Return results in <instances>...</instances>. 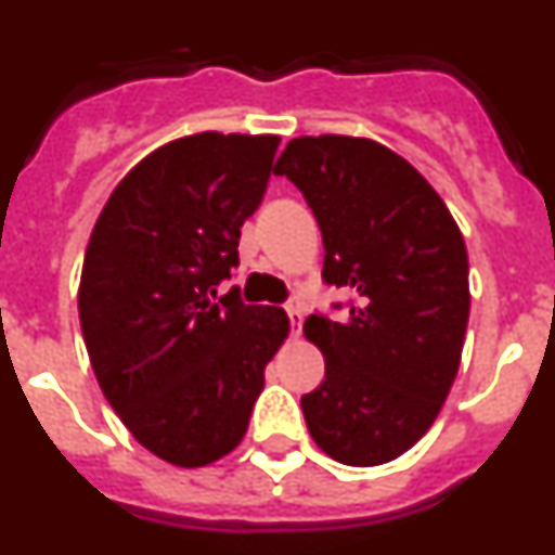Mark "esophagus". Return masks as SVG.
<instances>
[{"mask_svg":"<svg viewBox=\"0 0 555 555\" xmlns=\"http://www.w3.org/2000/svg\"><path fill=\"white\" fill-rule=\"evenodd\" d=\"M286 313H288V322H292V333L294 336H300L302 331V308L300 306H286Z\"/></svg>","mask_w":555,"mask_h":555,"instance_id":"34e87169","label":"esophagus"}]
</instances>
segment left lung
Listing matches in <instances>:
<instances>
[{
    "mask_svg": "<svg viewBox=\"0 0 555 555\" xmlns=\"http://www.w3.org/2000/svg\"><path fill=\"white\" fill-rule=\"evenodd\" d=\"M302 191L325 244L322 278L352 294L345 320L311 313L325 380L302 395L322 453L377 467L414 448L442 411L469 320V261L448 205L389 146L300 135L274 164Z\"/></svg>",
    "mask_w": 555,
    "mask_h": 555,
    "instance_id": "obj_1",
    "label": "left lung"
}]
</instances>
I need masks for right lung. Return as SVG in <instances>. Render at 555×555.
<instances>
[{
	"label": "right lung",
	"instance_id": "add662e5",
	"mask_svg": "<svg viewBox=\"0 0 555 555\" xmlns=\"http://www.w3.org/2000/svg\"><path fill=\"white\" fill-rule=\"evenodd\" d=\"M278 135L197 132L132 166L82 261L80 327L102 395L150 453L214 464L247 434L283 308L214 302L238 267L244 219L267 191Z\"/></svg>",
	"mask_w": 555,
	"mask_h": 555
}]
</instances>
